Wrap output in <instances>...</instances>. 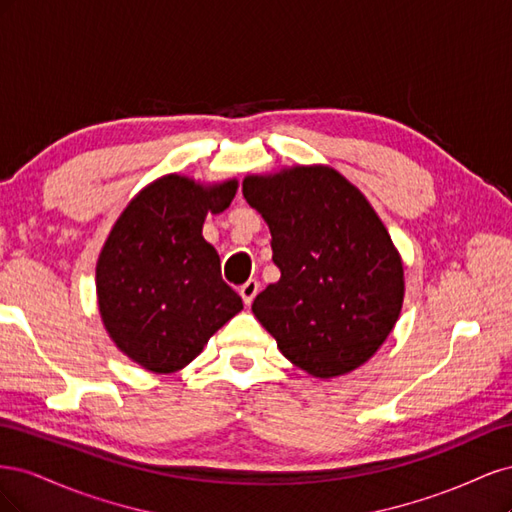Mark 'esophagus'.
Instances as JSON below:
<instances>
[{
	"instance_id": "1",
	"label": "esophagus",
	"mask_w": 512,
	"mask_h": 512,
	"mask_svg": "<svg viewBox=\"0 0 512 512\" xmlns=\"http://www.w3.org/2000/svg\"><path fill=\"white\" fill-rule=\"evenodd\" d=\"M239 294H241V299H243L245 305H252L254 297L258 294V282H256V280H247V282L241 286Z\"/></svg>"
}]
</instances>
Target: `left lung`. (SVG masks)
I'll return each instance as SVG.
<instances>
[{"mask_svg":"<svg viewBox=\"0 0 512 512\" xmlns=\"http://www.w3.org/2000/svg\"><path fill=\"white\" fill-rule=\"evenodd\" d=\"M243 196L269 224L282 271L254 299L258 322L290 363L316 378L361 367L404 303V265L374 207L329 166L250 175Z\"/></svg>","mask_w":512,"mask_h":512,"instance_id":"obj_1","label":"left lung"}]
</instances>
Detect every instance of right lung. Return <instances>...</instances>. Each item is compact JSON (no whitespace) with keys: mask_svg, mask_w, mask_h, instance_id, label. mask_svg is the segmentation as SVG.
<instances>
[{"mask_svg":"<svg viewBox=\"0 0 512 512\" xmlns=\"http://www.w3.org/2000/svg\"><path fill=\"white\" fill-rule=\"evenodd\" d=\"M237 179L215 185L166 175L123 209L96 267L98 305L115 346L153 374H173L203 352L243 301L205 241L207 213H222Z\"/></svg>","mask_w":512,"mask_h":512,"instance_id":"obj_1","label":"right lung"}]
</instances>
